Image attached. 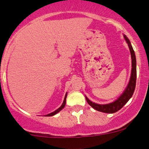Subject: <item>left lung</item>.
Listing matches in <instances>:
<instances>
[{"label":"left lung","instance_id":"8db88e82","mask_svg":"<svg viewBox=\"0 0 149 149\" xmlns=\"http://www.w3.org/2000/svg\"><path fill=\"white\" fill-rule=\"evenodd\" d=\"M124 37L125 39L126 42H127V45H128L132 59L131 76H130V81H129V84L128 85H127V88H125V90L124 92L123 93V94H122L120 97L116 101H115L112 103L107 104H98L92 102L90 101L87 97H86V102L91 107L95 109L96 110L104 112V113H115V112L120 110V109L121 108L128 102V100L131 98V97L133 94V92H134L135 91V88H136V76H137V73H136V55H135L134 50H133V47H132L130 40L127 39V37H126V36H124Z\"/></svg>","mask_w":149,"mask_h":149}]
</instances>
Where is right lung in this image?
I'll return each mask as SVG.
<instances>
[{
    "label": "right lung",
    "instance_id": "right-lung-1",
    "mask_svg": "<svg viewBox=\"0 0 149 149\" xmlns=\"http://www.w3.org/2000/svg\"><path fill=\"white\" fill-rule=\"evenodd\" d=\"M66 97H67V93H66V94H65V99H64L63 103L62 104V105H61V107H59L58 109H56V110H55V111H54V112H52V113L48 114V115H45V116H47V117H49V116H52V115H55V114H57L58 112H60V111H61V109H63L64 107H65V102H66Z\"/></svg>",
    "mask_w": 149,
    "mask_h": 149
}]
</instances>
